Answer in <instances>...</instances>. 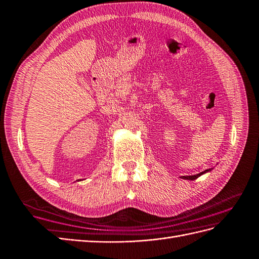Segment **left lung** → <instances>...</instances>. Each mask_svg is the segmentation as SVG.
<instances>
[{
  "mask_svg": "<svg viewBox=\"0 0 259 259\" xmlns=\"http://www.w3.org/2000/svg\"><path fill=\"white\" fill-rule=\"evenodd\" d=\"M211 169H212V168H211ZM211 169H205L204 171H200V173H198V174H196V175L181 176L180 178H182V180H187V181H194V180H196V178H198L199 176H202V175H204V174H206V173H209V171H210Z\"/></svg>",
  "mask_w": 259,
  "mask_h": 259,
  "instance_id": "obj_1",
  "label": "left lung"
}]
</instances>
